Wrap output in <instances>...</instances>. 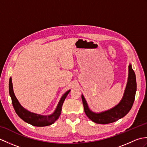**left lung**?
Masks as SVG:
<instances>
[{"label": "left lung", "instance_id": "1", "mask_svg": "<svg viewBox=\"0 0 147 147\" xmlns=\"http://www.w3.org/2000/svg\"><path fill=\"white\" fill-rule=\"evenodd\" d=\"M136 91V80L135 73L132 69L131 64L128 67V78L126 84V89L121 100L115 107L104 112H93L90 109L86 100L82 95V102L84 107V111L86 115L90 120L97 124H105L112 123L123 117L128 113L131 109L135 101Z\"/></svg>", "mask_w": 147, "mask_h": 147}]
</instances>
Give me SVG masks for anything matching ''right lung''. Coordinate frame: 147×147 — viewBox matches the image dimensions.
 <instances>
[{
    "label": "right lung",
    "mask_w": 147,
    "mask_h": 147,
    "mask_svg": "<svg viewBox=\"0 0 147 147\" xmlns=\"http://www.w3.org/2000/svg\"><path fill=\"white\" fill-rule=\"evenodd\" d=\"M71 90H69L68 91L65 92L64 94L62 96L60 100H59V104L56 107L55 111L52 114L48 115H43L33 113V112H30L26 110L22 106L18 100L17 98L16 97L13 91V86H12V79L10 78L9 83V95L11 96L12 100V104L13 105L14 110L16 112L21 119H23L26 123L32 124L34 126L37 127H43L51 125L60 116L62 104L64 102V100L66 98L68 93L70 92Z\"/></svg>",
    "instance_id": "1"
}]
</instances>
